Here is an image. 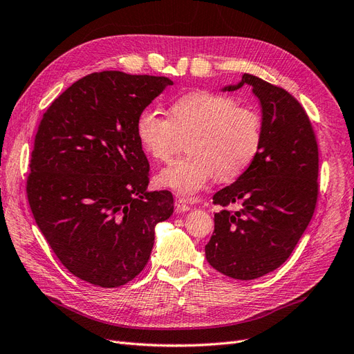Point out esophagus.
<instances>
[{
  "mask_svg": "<svg viewBox=\"0 0 354 354\" xmlns=\"http://www.w3.org/2000/svg\"><path fill=\"white\" fill-rule=\"evenodd\" d=\"M176 211L177 212H187V211H190V205H189L187 199L177 198L176 199Z\"/></svg>",
  "mask_w": 354,
  "mask_h": 354,
  "instance_id": "34e87169",
  "label": "esophagus"
}]
</instances>
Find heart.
I'll return each mask as SVG.
<instances>
[{"label":"heart","mask_w":354,"mask_h":354,"mask_svg":"<svg viewBox=\"0 0 354 354\" xmlns=\"http://www.w3.org/2000/svg\"><path fill=\"white\" fill-rule=\"evenodd\" d=\"M168 115L142 111L136 121V134L145 152L159 162H168L177 153L178 136L190 134L186 143L189 155L158 176L160 185L180 195H195L216 176L224 183L239 178L260 152V113L239 106L230 95L190 91L171 103Z\"/></svg>","instance_id":"b5f03b06"}]
</instances>
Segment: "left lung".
Wrapping results in <instances>:
<instances>
[{"mask_svg": "<svg viewBox=\"0 0 354 354\" xmlns=\"http://www.w3.org/2000/svg\"><path fill=\"white\" fill-rule=\"evenodd\" d=\"M243 84L261 104L263 143L251 167L214 195L216 205L239 202L241 209L214 214L205 257L220 273L251 281L282 266L312 220L319 152L312 122L292 94L250 73L223 91Z\"/></svg>", "mask_w": 354, "mask_h": 354, "instance_id": "obj_1", "label": "left lung"}]
</instances>
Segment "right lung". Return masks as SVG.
Here are the masks:
<instances>
[{
    "label": "right lung",
    "mask_w": 354,
    "mask_h": 354,
    "mask_svg": "<svg viewBox=\"0 0 354 354\" xmlns=\"http://www.w3.org/2000/svg\"><path fill=\"white\" fill-rule=\"evenodd\" d=\"M173 81L103 71L73 82L42 116L26 194L60 263L102 288L125 285L147 264L171 192H149L137 116Z\"/></svg>",
    "instance_id": "add662e5"
}]
</instances>
